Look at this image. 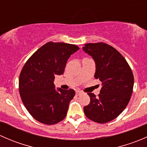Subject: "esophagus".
I'll return each instance as SVG.
<instances>
[{
    "mask_svg": "<svg viewBox=\"0 0 147 147\" xmlns=\"http://www.w3.org/2000/svg\"><path fill=\"white\" fill-rule=\"evenodd\" d=\"M75 92H76V94L78 96L80 95V94H81V91H80V90H76V91H75Z\"/></svg>",
    "mask_w": 147,
    "mask_h": 147,
    "instance_id": "esophagus-1",
    "label": "esophagus"
}]
</instances>
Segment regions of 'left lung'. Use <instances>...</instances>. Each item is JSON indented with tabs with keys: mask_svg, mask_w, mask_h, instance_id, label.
Instances as JSON below:
<instances>
[{
	"mask_svg": "<svg viewBox=\"0 0 147 147\" xmlns=\"http://www.w3.org/2000/svg\"><path fill=\"white\" fill-rule=\"evenodd\" d=\"M82 49L94 59V78L102 82L98 97L87 93L90 102L84 107V112L94 122H109L117 117L129 102L134 87L132 71L125 58L111 45L87 43Z\"/></svg>",
	"mask_w": 147,
	"mask_h": 147,
	"instance_id": "8db88e82",
	"label": "left lung"
}]
</instances>
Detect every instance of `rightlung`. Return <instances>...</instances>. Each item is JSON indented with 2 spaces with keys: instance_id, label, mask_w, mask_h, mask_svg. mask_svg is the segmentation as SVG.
I'll return each instance as SVG.
<instances>
[{
  "instance_id": "obj_1",
  "label": "right lung",
  "mask_w": 147,
  "mask_h": 147,
  "mask_svg": "<svg viewBox=\"0 0 147 147\" xmlns=\"http://www.w3.org/2000/svg\"><path fill=\"white\" fill-rule=\"evenodd\" d=\"M72 44L49 42L32 55L19 78V92L31 116L45 124H55L65 119L75 90L57 88L55 76L63 75L67 61L79 50Z\"/></svg>"
}]
</instances>
